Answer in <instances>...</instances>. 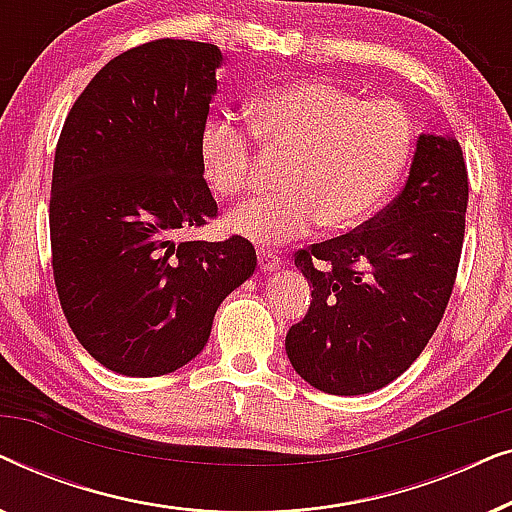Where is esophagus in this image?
Instances as JSON below:
<instances>
[{
	"instance_id": "esophagus-1",
	"label": "esophagus",
	"mask_w": 512,
	"mask_h": 512,
	"mask_svg": "<svg viewBox=\"0 0 512 512\" xmlns=\"http://www.w3.org/2000/svg\"><path fill=\"white\" fill-rule=\"evenodd\" d=\"M282 263H284V258H282V254H277V251H272V249L258 251V265H261L263 272L279 270L282 268Z\"/></svg>"
}]
</instances>
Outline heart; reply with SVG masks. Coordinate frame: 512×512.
Masks as SVG:
<instances>
[{
	"label": "heart",
	"instance_id": "heart-1",
	"mask_svg": "<svg viewBox=\"0 0 512 512\" xmlns=\"http://www.w3.org/2000/svg\"><path fill=\"white\" fill-rule=\"evenodd\" d=\"M265 144L293 153L284 193L261 195L228 216L235 235L261 244L300 237L321 223L347 230L368 219L401 177L412 125L391 100H366L326 81H289L251 102ZM209 184L237 200L249 188L254 135L233 116H214L200 137Z\"/></svg>",
	"mask_w": 512,
	"mask_h": 512
}]
</instances>
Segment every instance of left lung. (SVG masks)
Here are the masks:
<instances>
[{
	"instance_id": "obj_1",
	"label": "left lung",
	"mask_w": 512,
	"mask_h": 512,
	"mask_svg": "<svg viewBox=\"0 0 512 512\" xmlns=\"http://www.w3.org/2000/svg\"><path fill=\"white\" fill-rule=\"evenodd\" d=\"M468 174L452 135H419L403 191L354 233L312 244L296 268L312 289L289 328L296 373L333 396L387 387L436 333L464 244Z\"/></svg>"
}]
</instances>
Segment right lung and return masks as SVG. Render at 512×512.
Masks as SVG:
<instances>
[{
    "instance_id": "1",
    "label": "right lung",
    "mask_w": 512,
    "mask_h": 512,
    "mask_svg": "<svg viewBox=\"0 0 512 512\" xmlns=\"http://www.w3.org/2000/svg\"><path fill=\"white\" fill-rule=\"evenodd\" d=\"M223 55L158 39L93 76L69 111L51 184L53 277L76 340L118 375L174 373L256 270V249L177 242L216 216L200 137Z\"/></svg>"
}]
</instances>
